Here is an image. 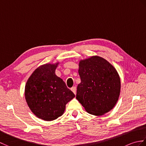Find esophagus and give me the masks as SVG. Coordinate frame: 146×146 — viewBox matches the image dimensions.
Listing matches in <instances>:
<instances>
[{"label": "esophagus", "mask_w": 146, "mask_h": 146, "mask_svg": "<svg viewBox=\"0 0 146 146\" xmlns=\"http://www.w3.org/2000/svg\"><path fill=\"white\" fill-rule=\"evenodd\" d=\"M71 90L74 93V94L76 95V88L75 87V86H73V87L71 88Z\"/></svg>", "instance_id": "34e87169"}]
</instances>
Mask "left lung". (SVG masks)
Segmentation results:
<instances>
[{
  "label": "left lung",
  "instance_id": "obj_1",
  "mask_svg": "<svg viewBox=\"0 0 146 146\" xmlns=\"http://www.w3.org/2000/svg\"><path fill=\"white\" fill-rule=\"evenodd\" d=\"M78 66L81 82L77 86V100L92 115L100 116L110 111L120 93V78L115 68L98 56L81 60Z\"/></svg>",
  "mask_w": 146,
  "mask_h": 146
}]
</instances>
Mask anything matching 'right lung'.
Here are the masks:
<instances>
[{
    "label": "right lung",
    "mask_w": 146,
    "mask_h": 146,
    "mask_svg": "<svg viewBox=\"0 0 146 146\" xmlns=\"http://www.w3.org/2000/svg\"><path fill=\"white\" fill-rule=\"evenodd\" d=\"M59 63H46L37 68L25 86L24 95L30 110L46 121L61 116L66 104L75 97L63 80L56 75Z\"/></svg>",
    "instance_id": "right-lung-1"
}]
</instances>
